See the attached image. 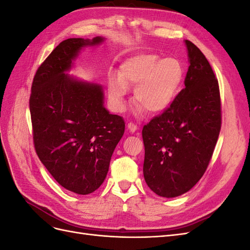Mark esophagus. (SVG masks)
Returning <instances> with one entry per match:
<instances>
[{
  "label": "esophagus",
  "mask_w": 250,
  "mask_h": 250,
  "mask_svg": "<svg viewBox=\"0 0 250 250\" xmlns=\"http://www.w3.org/2000/svg\"><path fill=\"white\" fill-rule=\"evenodd\" d=\"M127 127H128V129H129V131H130V132H132V133L138 130V126L135 125L134 123H131V122H130V123H128Z\"/></svg>",
  "instance_id": "esophagus-1"
}]
</instances>
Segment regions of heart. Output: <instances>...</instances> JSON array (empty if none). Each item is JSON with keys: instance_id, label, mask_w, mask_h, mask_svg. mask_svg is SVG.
<instances>
[{"instance_id": "heart-1", "label": "heart", "mask_w": 250, "mask_h": 250, "mask_svg": "<svg viewBox=\"0 0 250 250\" xmlns=\"http://www.w3.org/2000/svg\"><path fill=\"white\" fill-rule=\"evenodd\" d=\"M184 80V67L176 58H161L151 53H140L121 63L118 77L108 81V95L112 108L117 112L125 108L128 87L135 86L134 101L137 110L162 113L173 104Z\"/></svg>"}]
</instances>
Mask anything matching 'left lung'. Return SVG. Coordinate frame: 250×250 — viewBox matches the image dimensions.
I'll use <instances>...</instances> for the list:
<instances>
[{"label":"left lung","instance_id":"obj_1","mask_svg":"<svg viewBox=\"0 0 250 250\" xmlns=\"http://www.w3.org/2000/svg\"><path fill=\"white\" fill-rule=\"evenodd\" d=\"M185 88L171 106L144 126L143 173L155 194L173 198L190 191L206 172L221 128L218 80L203 53L185 41Z\"/></svg>","mask_w":250,"mask_h":250}]
</instances>
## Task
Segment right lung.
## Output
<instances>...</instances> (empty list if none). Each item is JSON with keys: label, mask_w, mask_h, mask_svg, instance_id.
Listing matches in <instances>:
<instances>
[{"label": "right lung", "mask_w": 250, "mask_h": 250, "mask_svg": "<svg viewBox=\"0 0 250 250\" xmlns=\"http://www.w3.org/2000/svg\"><path fill=\"white\" fill-rule=\"evenodd\" d=\"M103 42L96 36L60 42L37 70L29 101L41 162L60 186L80 195L103 184L125 130L123 118L104 107L101 84L66 74L83 48Z\"/></svg>", "instance_id": "right-lung-1"}]
</instances>
